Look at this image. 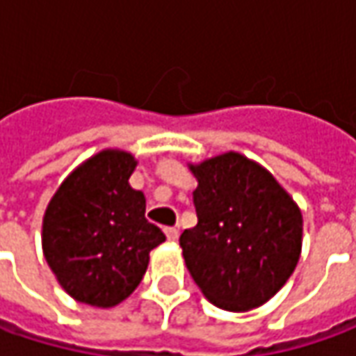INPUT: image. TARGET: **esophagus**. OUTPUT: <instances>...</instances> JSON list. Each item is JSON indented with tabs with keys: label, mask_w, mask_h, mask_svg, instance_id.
Returning <instances> with one entry per match:
<instances>
[{
	"label": "esophagus",
	"mask_w": 356,
	"mask_h": 356,
	"mask_svg": "<svg viewBox=\"0 0 356 356\" xmlns=\"http://www.w3.org/2000/svg\"><path fill=\"white\" fill-rule=\"evenodd\" d=\"M165 236H168L169 241H177L179 229L177 228H165Z\"/></svg>",
	"instance_id": "34e87169"
}]
</instances>
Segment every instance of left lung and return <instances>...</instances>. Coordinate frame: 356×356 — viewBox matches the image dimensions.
I'll list each match as a JSON object with an SVG mask.
<instances>
[{
    "label": "left lung",
    "mask_w": 356,
    "mask_h": 356,
    "mask_svg": "<svg viewBox=\"0 0 356 356\" xmlns=\"http://www.w3.org/2000/svg\"><path fill=\"white\" fill-rule=\"evenodd\" d=\"M197 226L179 238L191 277L222 310H253L279 292L302 249V214L267 169L228 152L191 165Z\"/></svg>",
    "instance_id": "obj_1"
}]
</instances>
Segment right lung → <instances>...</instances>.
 <instances>
[{"label": "right lung", "instance_id": "right-lung-1", "mask_svg": "<svg viewBox=\"0 0 356 356\" xmlns=\"http://www.w3.org/2000/svg\"><path fill=\"white\" fill-rule=\"evenodd\" d=\"M136 159L105 149L60 185L46 209V263L72 298L111 308L128 298L144 277L149 251L165 241L146 220V198L128 179Z\"/></svg>", "mask_w": 356, "mask_h": 356}]
</instances>
